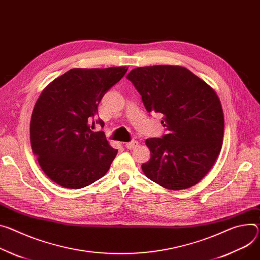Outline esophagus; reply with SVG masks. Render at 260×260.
I'll return each mask as SVG.
<instances>
[{
	"label": "esophagus",
	"mask_w": 260,
	"mask_h": 260,
	"mask_svg": "<svg viewBox=\"0 0 260 260\" xmlns=\"http://www.w3.org/2000/svg\"><path fill=\"white\" fill-rule=\"evenodd\" d=\"M138 144H139V143H138V141L133 140V141H131V142L125 143V147H126L127 149H134Z\"/></svg>",
	"instance_id": "1"
}]
</instances>
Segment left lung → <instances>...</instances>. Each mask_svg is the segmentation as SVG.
<instances>
[{
  "label": "left lung",
  "instance_id": "obj_1",
  "mask_svg": "<svg viewBox=\"0 0 260 260\" xmlns=\"http://www.w3.org/2000/svg\"><path fill=\"white\" fill-rule=\"evenodd\" d=\"M149 113L162 115L167 134L145 141L144 174L172 191L197 184L221 151L224 115L215 90L181 66L137 67L126 76Z\"/></svg>",
  "mask_w": 260,
  "mask_h": 260
}]
</instances>
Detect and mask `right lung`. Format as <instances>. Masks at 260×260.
<instances>
[{"label":"right lung","mask_w":260,"mask_h":260,"mask_svg":"<svg viewBox=\"0 0 260 260\" xmlns=\"http://www.w3.org/2000/svg\"><path fill=\"white\" fill-rule=\"evenodd\" d=\"M127 72V67L74 68L46 86L37 100L30 123L33 153L42 171L59 185L85 187L109 170L117 149L104 132H93L98 107Z\"/></svg>","instance_id":"add662e5"}]
</instances>
